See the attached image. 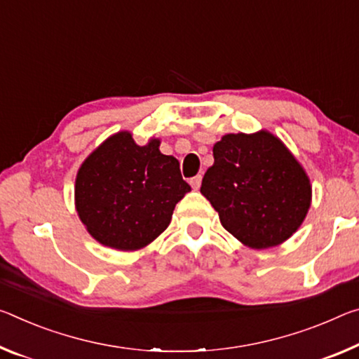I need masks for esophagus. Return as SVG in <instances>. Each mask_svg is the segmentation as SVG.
<instances>
[{
    "mask_svg": "<svg viewBox=\"0 0 359 359\" xmlns=\"http://www.w3.org/2000/svg\"><path fill=\"white\" fill-rule=\"evenodd\" d=\"M201 180H203L201 175H195V177L190 179V185L193 187V190L200 189V187H201Z\"/></svg>",
    "mask_w": 359,
    "mask_h": 359,
    "instance_id": "34e87169",
    "label": "esophagus"
}]
</instances>
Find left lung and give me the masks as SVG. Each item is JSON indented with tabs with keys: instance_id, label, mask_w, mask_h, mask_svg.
<instances>
[{
	"instance_id": "8db88e82",
	"label": "left lung",
	"mask_w": 359,
	"mask_h": 359,
	"mask_svg": "<svg viewBox=\"0 0 359 359\" xmlns=\"http://www.w3.org/2000/svg\"><path fill=\"white\" fill-rule=\"evenodd\" d=\"M201 193L222 225L254 249L286 241L311 201L310 180L291 151L270 133L226 134L214 145Z\"/></svg>"
}]
</instances>
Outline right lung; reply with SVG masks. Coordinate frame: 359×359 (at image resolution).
Segmentation results:
<instances>
[{
	"label": "right lung",
	"mask_w": 359,
	"mask_h": 359,
	"mask_svg": "<svg viewBox=\"0 0 359 359\" xmlns=\"http://www.w3.org/2000/svg\"><path fill=\"white\" fill-rule=\"evenodd\" d=\"M190 190L177 159L159 151V140L140 147L129 133H118L79 168L75 200L95 240L135 251L168 229L175 204Z\"/></svg>",
	"instance_id": "add662e5"
}]
</instances>
